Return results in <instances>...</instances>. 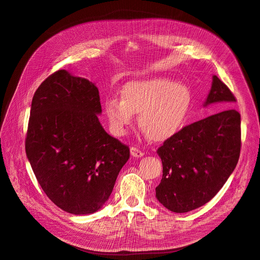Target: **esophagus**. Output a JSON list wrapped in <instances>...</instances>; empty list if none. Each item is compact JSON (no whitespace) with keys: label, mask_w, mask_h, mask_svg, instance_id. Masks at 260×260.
Listing matches in <instances>:
<instances>
[{"label":"esophagus","mask_w":260,"mask_h":260,"mask_svg":"<svg viewBox=\"0 0 260 260\" xmlns=\"http://www.w3.org/2000/svg\"><path fill=\"white\" fill-rule=\"evenodd\" d=\"M131 154L134 158H142L144 155V152L142 150H139L138 148H136V147H132L131 148Z\"/></svg>","instance_id":"34e87169"}]
</instances>
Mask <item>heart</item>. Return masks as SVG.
<instances>
[{"instance_id":"1","label":"heart","mask_w":260,"mask_h":260,"mask_svg":"<svg viewBox=\"0 0 260 260\" xmlns=\"http://www.w3.org/2000/svg\"><path fill=\"white\" fill-rule=\"evenodd\" d=\"M189 89L167 78L136 80L121 90V100L109 98L103 109L111 132L124 136L138 114L140 129L153 142H166L179 133L191 108Z\"/></svg>"}]
</instances>
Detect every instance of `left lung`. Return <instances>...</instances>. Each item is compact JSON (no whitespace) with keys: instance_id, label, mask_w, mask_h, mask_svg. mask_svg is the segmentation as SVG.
Here are the masks:
<instances>
[{"instance_id":"1","label":"left lung","mask_w":260,"mask_h":260,"mask_svg":"<svg viewBox=\"0 0 260 260\" xmlns=\"http://www.w3.org/2000/svg\"><path fill=\"white\" fill-rule=\"evenodd\" d=\"M225 84L212 76L204 107L235 102ZM241 151V115L229 109L183 127L157 153L162 161L155 197L170 211L188 212L211 200L232 174Z\"/></svg>"}]
</instances>
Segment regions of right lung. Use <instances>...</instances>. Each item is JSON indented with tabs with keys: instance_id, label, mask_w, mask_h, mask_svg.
Returning a JSON list of instances; mask_svg holds the SVG:
<instances>
[{
	"instance_id": "add662e5",
	"label": "right lung",
	"mask_w": 260,
	"mask_h": 260,
	"mask_svg": "<svg viewBox=\"0 0 260 260\" xmlns=\"http://www.w3.org/2000/svg\"><path fill=\"white\" fill-rule=\"evenodd\" d=\"M101 112L98 88L66 70L34 94L26 154L43 191L66 212L98 211L129 158L128 147L102 127Z\"/></svg>"
}]
</instances>
